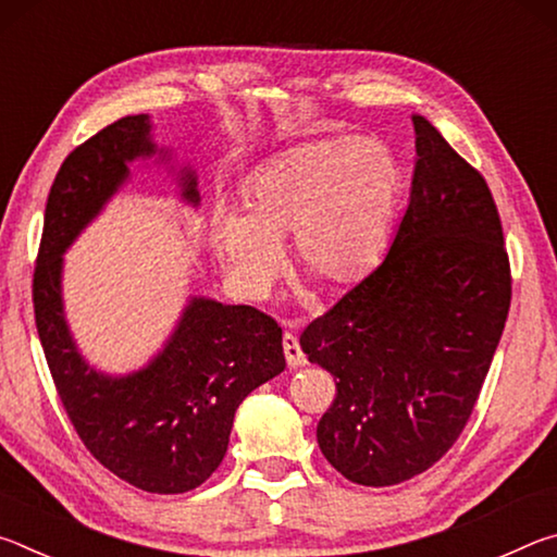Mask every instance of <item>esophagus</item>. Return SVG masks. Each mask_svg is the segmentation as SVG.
I'll list each match as a JSON object with an SVG mask.
<instances>
[{"mask_svg": "<svg viewBox=\"0 0 557 557\" xmlns=\"http://www.w3.org/2000/svg\"><path fill=\"white\" fill-rule=\"evenodd\" d=\"M282 348H285V358H287L289 369H299V366L307 363V358L299 348V338L292 332H285V336H282Z\"/></svg>", "mask_w": 557, "mask_h": 557, "instance_id": "34e87169", "label": "esophagus"}]
</instances>
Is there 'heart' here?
Returning a JSON list of instances; mask_svg holds the SVG:
<instances>
[{
  "instance_id": "obj_1",
  "label": "heart",
  "mask_w": 557,
  "mask_h": 557,
  "mask_svg": "<svg viewBox=\"0 0 557 557\" xmlns=\"http://www.w3.org/2000/svg\"><path fill=\"white\" fill-rule=\"evenodd\" d=\"M400 196V166L379 137L305 143L256 169L243 188L245 213L215 209L211 245L233 287L262 297L282 248L329 295L363 282L379 265Z\"/></svg>"
}]
</instances>
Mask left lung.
Masks as SVG:
<instances>
[{
    "label": "left lung",
    "instance_id": "1",
    "mask_svg": "<svg viewBox=\"0 0 557 557\" xmlns=\"http://www.w3.org/2000/svg\"><path fill=\"white\" fill-rule=\"evenodd\" d=\"M410 201L388 256L299 338L336 381L317 425L354 484L422 474L465 430L511 307L504 231L484 176L412 115Z\"/></svg>",
    "mask_w": 557,
    "mask_h": 557
}]
</instances>
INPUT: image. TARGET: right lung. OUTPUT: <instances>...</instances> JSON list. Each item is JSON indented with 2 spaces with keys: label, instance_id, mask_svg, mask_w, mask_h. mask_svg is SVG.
Returning a JSON list of instances; mask_svg holds the SVG:
<instances>
[{
  "label": "right lung",
  "instance_id": "add662e5",
  "mask_svg": "<svg viewBox=\"0 0 557 557\" xmlns=\"http://www.w3.org/2000/svg\"><path fill=\"white\" fill-rule=\"evenodd\" d=\"M172 152L149 115H127L75 147L46 201L34 270L36 329L55 391L83 445L122 482L149 494L201 486L225 457L238 405L285 371L282 329L248 305L188 297L174 332L143 369L112 375L86 361L63 309V256L129 178V164ZM182 201L199 206L196 174H176Z\"/></svg>",
  "mask_w": 557,
  "mask_h": 557
}]
</instances>
